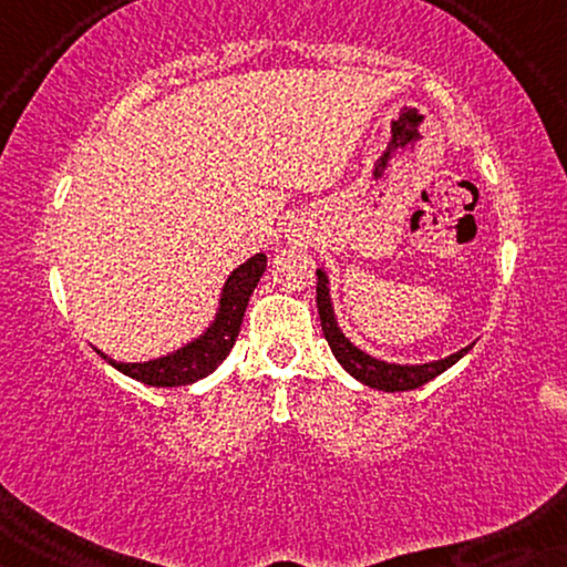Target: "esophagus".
Masks as SVG:
<instances>
[{"instance_id":"1","label":"esophagus","mask_w":567,"mask_h":567,"mask_svg":"<svg viewBox=\"0 0 567 567\" xmlns=\"http://www.w3.org/2000/svg\"><path fill=\"white\" fill-rule=\"evenodd\" d=\"M286 239L293 245H307L309 239H312V229H309V224L305 219H293L289 224V229H286Z\"/></svg>"}]
</instances>
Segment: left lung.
I'll return each mask as SVG.
<instances>
[{"mask_svg":"<svg viewBox=\"0 0 567 567\" xmlns=\"http://www.w3.org/2000/svg\"><path fill=\"white\" fill-rule=\"evenodd\" d=\"M317 312H320L322 332L324 340L330 343V351L336 355L340 367H343L353 379H359L361 384L371 386V390L382 392H408L415 390V386H423L431 379L444 374L449 367H454L456 361L462 359L464 353L472 351V346L462 348L446 359L429 361V363H390L382 359H374V355L363 353L361 348H355L351 340L343 336V330L338 328L336 312H332V299H330V286L324 270H317Z\"/></svg>","mask_w":567,"mask_h":567,"instance_id":"obj_1","label":"left lung"}]
</instances>
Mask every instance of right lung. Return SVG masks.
<instances>
[{"label":"right lung","instance_id":"1","mask_svg":"<svg viewBox=\"0 0 567 567\" xmlns=\"http://www.w3.org/2000/svg\"><path fill=\"white\" fill-rule=\"evenodd\" d=\"M268 258L262 252L252 255L250 260L231 270L221 289L219 312H216L214 322L208 324L204 336L190 340L188 346L177 348V351L159 355V359L144 361V363H123L107 359L103 351H97L103 359L136 382L150 386H183L193 384L198 379L212 374L219 363L227 359L231 346L239 336V324H243L247 301H250L255 286H258L260 276L266 274Z\"/></svg>","mask_w":567,"mask_h":567}]
</instances>
